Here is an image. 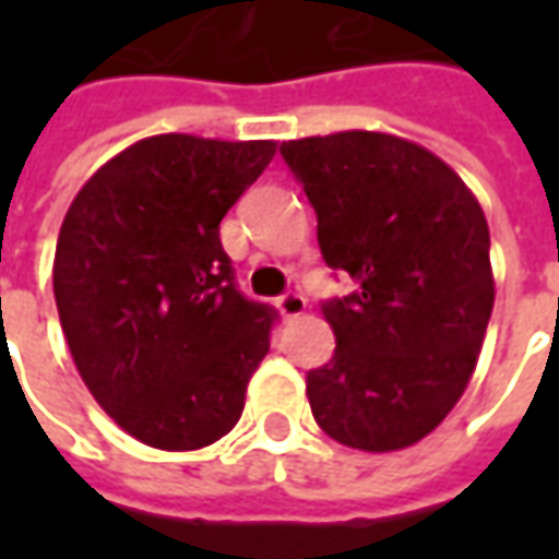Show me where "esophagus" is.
<instances>
[{
	"mask_svg": "<svg viewBox=\"0 0 559 559\" xmlns=\"http://www.w3.org/2000/svg\"><path fill=\"white\" fill-rule=\"evenodd\" d=\"M276 308H280V313H283L286 320H295V317L305 313L308 301H305V295H298V292H283V295L276 298Z\"/></svg>",
	"mask_w": 559,
	"mask_h": 559,
	"instance_id": "1",
	"label": "esophagus"
}]
</instances>
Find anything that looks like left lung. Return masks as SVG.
I'll return each instance as SVG.
<instances>
[{
	"label": "left lung",
	"instance_id": "1",
	"mask_svg": "<svg viewBox=\"0 0 559 559\" xmlns=\"http://www.w3.org/2000/svg\"><path fill=\"white\" fill-rule=\"evenodd\" d=\"M313 214L323 261L357 283L320 311L330 364L308 373L313 419L360 451L429 436L461 401L495 305L488 224L423 145L348 130L280 145Z\"/></svg>",
	"mask_w": 559,
	"mask_h": 559
}]
</instances>
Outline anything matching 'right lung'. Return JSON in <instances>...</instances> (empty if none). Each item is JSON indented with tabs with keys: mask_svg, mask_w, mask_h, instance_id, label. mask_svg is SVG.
I'll return each instance as SVG.
<instances>
[{
	"mask_svg": "<svg viewBox=\"0 0 559 559\" xmlns=\"http://www.w3.org/2000/svg\"><path fill=\"white\" fill-rule=\"evenodd\" d=\"M276 142L152 136L76 192L55 248V305L86 389L133 439H224L270 352L276 311L236 286L221 221Z\"/></svg>",
	"mask_w": 559,
	"mask_h": 559,
	"instance_id": "obj_1",
	"label": "right lung"
}]
</instances>
